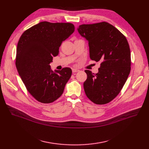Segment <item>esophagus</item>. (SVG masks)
Here are the masks:
<instances>
[{"label": "esophagus", "instance_id": "esophagus-1", "mask_svg": "<svg viewBox=\"0 0 149 149\" xmlns=\"http://www.w3.org/2000/svg\"><path fill=\"white\" fill-rule=\"evenodd\" d=\"M79 70H77V69H76V68H73L72 69V72H73V73H76V72H79Z\"/></svg>", "mask_w": 149, "mask_h": 149}]
</instances>
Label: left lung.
I'll return each mask as SVG.
<instances>
[{
	"mask_svg": "<svg viewBox=\"0 0 149 149\" xmlns=\"http://www.w3.org/2000/svg\"><path fill=\"white\" fill-rule=\"evenodd\" d=\"M77 30L88 41L90 59L101 62L97 73L85 70L87 75L84 82L85 93L96 104H107L120 93L130 72L128 41L117 28L106 22L82 24Z\"/></svg>",
	"mask_w": 149,
	"mask_h": 149,
	"instance_id": "left-lung-1",
	"label": "left lung"
}]
</instances>
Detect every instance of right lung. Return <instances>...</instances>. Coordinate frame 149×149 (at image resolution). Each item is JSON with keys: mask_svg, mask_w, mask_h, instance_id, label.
Wrapping results in <instances>:
<instances>
[{"mask_svg": "<svg viewBox=\"0 0 149 149\" xmlns=\"http://www.w3.org/2000/svg\"><path fill=\"white\" fill-rule=\"evenodd\" d=\"M74 31L71 23L41 22L25 30L17 47L16 66L26 90L38 101L49 104L62 95L72 76L65 67L53 72L49 63L62 42Z\"/></svg>", "mask_w": 149, "mask_h": 149, "instance_id": "right-lung-1", "label": "right lung"}]
</instances>
